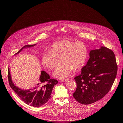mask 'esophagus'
I'll return each mask as SVG.
<instances>
[{
    "mask_svg": "<svg viewBox=\"0 0 123 123\" xmlns=\"http://www.w3.org/2000/svg\"><path fill=\"white\" fill-rule=\"evenodd\" d=\"M68 80V79H64L61 80V81H62L63 82H67Z\"/></svg>",
    "mask_w": 123,
    "mask_h": 123,
    "instance_id": "34e87169",
    "label": "esophagus"
}]
</instances>
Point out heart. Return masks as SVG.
I'll use <instances>...</instances> for the list:
<instances>
[{
  "label": "heart",
  "instance_id": "1",
  "mask_svg": "<svg viewBox=\"0 0 123 123\" xmlns=\"http://www.w3.org/2000/svg\"><path fill=\"white\" fill-rule=\"evenodd\" d=\"M50 52L45 53L42 58L43 65L48 69H54L58 59L61 63L54 72L55 77L64 79L71 74L74 69L80 68L84 64L87 56L86 45L81 41L64 39L52 44Z\"/></svg>",
  "mask_w": 123,
  "mask_h": 123
}]
</instances>
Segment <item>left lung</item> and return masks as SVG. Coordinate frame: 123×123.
<instances>
[{
	"label": "left lung",
	"instance_id": "1",
	"mask_svg": "<svg viewBox=\"0 0 123 123\" xmlns=\"http://www.w3.org/2000/svg\"><path fill=\"white\" fill-rule=\"evenodd\" d=\"M90 56L81 74L74 77L77 88L73 96L84 105L93 103L109 92L118 69L113 51L106 47L91 50Z\"/></svg>",
	"mask_w": 123,
	"mask_h": 123
}]
</instances>
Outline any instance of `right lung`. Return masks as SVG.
Wrapping results in <instances>:
<instances>
[{
  "mask_svg": "<svg viewBox=\"0 0 123 123\" xmlns=\"http://www.w3.org/2000/svg\"><path fill=\"white\" fill-rule=\"evenodd\" d=\"M36 45H25L15 55L19 52L25 48L31 47ZM8 81L10 87L24 102L33 107H39L46 103L51 97L52 89L55 85L58 82L55 79H51L45 72L42 71L40 76V82L34 88L28 90H21L16 87L12 83L8 69Z\"/></svg>",
  "mask_w": 123,
  "mask_h": 123,
  "instance_id": "add662e5",
  "label": "right lung"
}]
</instances>
